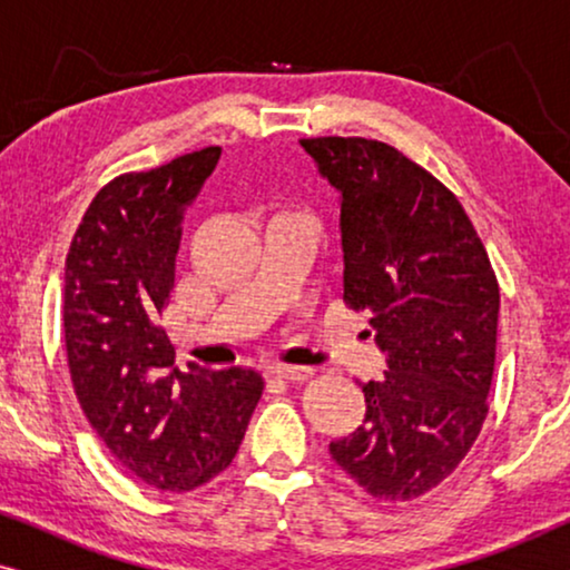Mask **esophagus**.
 I'll list each match as a JSON object with an SVG mask.
<instances>
[{
	"label": "esophagus",
	"instance_id": "esophagus-1",
	"mask_svg": "<svg viewBox=\"0 0 570 570\" xmlns=\"http://www.w3.org/2000/svg\"><path fill=\"white\" fill-rule=\"evenodd\" d=\"M269 373L277 379H287V381H308L314 376V368L308 365H285V363H275L269 365Z\"/></svg>",
	"mask_w": 570,
	"mask_h": 570
}]
</instances>
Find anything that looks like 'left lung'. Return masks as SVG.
Wrapping results in <instances>:
<instances>
[{"instance_id": "1", "label": "left lung", "mask_w": 570, "mask_h": 570, "mask_svg": "<svg viewBox=\"0 0 570 570\" xmlns=\"http://www.w3.org/2000/svg\"><path fill=\"white\" fill-rule=\"evenodd\" d=\"M303 150L340 191L345 303L371 311L384 379L365 420L330 454L379 501H412L456 470L488 415L498 293L462 202L396 147L311 137Z\"/></svg>"}]
</instances>
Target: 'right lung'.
<instances>
[{"mask_svg":"<svg viewBox=\"0 0 570 570\" xmlns=\"http://www.w3.org/2000/svg\"><path fill=\"white\" fill-rule=\"evenodd\" d=\"M220 147L108 181L77 225L65 267V342L88 423L116 462L155 490H194L233 462L259 402L252 368L174 365L160 326L186 207Z\"/></svg>","mask_w":570,"mask_h":570,"instance_id":"obj_1","label":"right lung"}]
</instances>
